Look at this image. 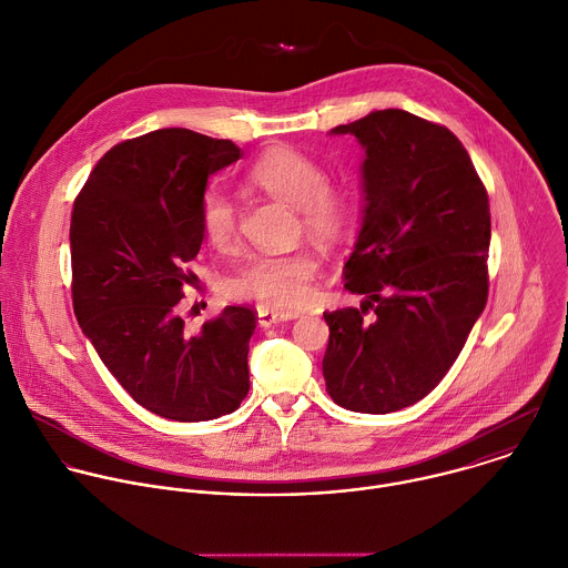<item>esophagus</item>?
Segmentation results:
<instances>
[{
    "instance_id": "34e87169",
    "label": "esophagus",
    "mask_w": 568,
    "mask_h": 568,
    "mask_svg": "<svg viewBox=\"0 0 568 568\" xmlns=\"http://www.w3.org/2000/svg\"><path fill=\"white\" fill-rule=\"evenodd\" d=\"M297 317H300V313H295V311H268V308L257 311V324L262 328H268V326H275L282 322H291Z\"/></svg>"
}]
</instances>
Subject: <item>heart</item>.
I'll return each mask as SVG.
<instances>
[{"instance_id": "1", "label": "heart", "mask_w": 568, "mask_h": 568, "mask_svg": "<svg viewBox=\"0 0 568 568\" xmlns=\"http://www.w3.org/2000/svg\"><path fill=\"white\" fill-rule=\"evenodd\" d=\"M248 182L300 209L302 224L320 240H335L351 220L348 195L328 184L320 162L295 149L277 146L264 153L248 169ZM200 229L213 248H229L235 242V204L220 189H209L202 195ZM315 273L317 257L308 251L257 255L229 280V293L266 308H295L311 300Z\"/></svg>"}]
</instances>
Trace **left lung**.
Here are the masks:
<instances>
[{
  "label": "left lung",
  "instance_id": "left-lung-1",
  "mask_svg": "<svg viewBox=\"0 0 568 568\" xmlns=\"http://www.w3.org/2000/svg\"><path fill=\"white\" fill-rule=\"evenodd\" d=\"M364 149L362 226L344 266L359 308L324 313L326 390L355 413L419 402L448 373L488 297V195L444 126L386 109L342 124Z\"/></svg>",
  "mask_w": 568,
  "mask_h": 568
}]
</instances>
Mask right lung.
I'll use <instances>...</instances> for the list:
<instances>
[{"label": "right lung", "instance_id": "1", "mask_svg": "<svg viewBox=\"0 0 568 568\" xmlns=\"http://www.w3.org/2000/svg\"><path fill=\"white\" fill-rule=\"evenodd\" d=\"M242 151L189 129L113 146L89 175L71 217L73 308L104 366L146 410L209 422L246 397L255 313L226 306L189 333L180 315L186 268L204 242L209 178Z\"/></svg>", "mask_w": 568, "mask_h": 568}]
</instances>
